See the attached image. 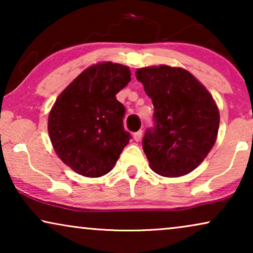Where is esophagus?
Segmentation results:
<instances>
[{"label":"esophagus","instance_id":"obj_1","mask_svg":"<svg viewBox=\"0 0 253 253\" xmlns=\"http://www.w3.org/2000/svg\"><path fill=\"white\" fill-rule=\"evenodd\" d=\"M141 136H143V131H141V130L137 131V132L133 133V139L136 141H139L141 139Z\"/></svg>","mask_w":253,"mask_h":253}]
</instances>
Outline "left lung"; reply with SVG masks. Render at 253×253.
Here are the masks:
<instances>
[{
  "mask_svg": "<svg viewBox=\"0 0 253 253\" xmlns=\"http://www.w3.org/2000/svg\"><path fill=\"white\" fill-rule=\"evenodd\" d=\"M136 77L154 106V126L143 138L150 167L166 177L189 174L215 144L220 115L212 95L181 68H141Z\"/></svg>",
  "mask_w": 253,
  "mask_h": 253,
  "instance_id": "left-lung-1",
  "label": "left lung"
}]
</instances>
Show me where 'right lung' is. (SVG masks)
I'll return each mask as SVG.
<instances>
[{
	"mask_svg": "<svg viewBox=\"0 0 253 253\" xmlns=\"http://www.w3.org/2000/svg\"><path fill=\"white\" fill-rule=\"evenodd\" d=\"M130 79L126 65L103 62L83 71L56 99L48 132L58 158L79 175L108 174L129 143L126 107L116 94Z\"/></svg>",
	"mask_w": 253,
	"mask_h": 253,
	"instance_id": "right-lung-1",
	"label": "right lung"
}]
</instances>
